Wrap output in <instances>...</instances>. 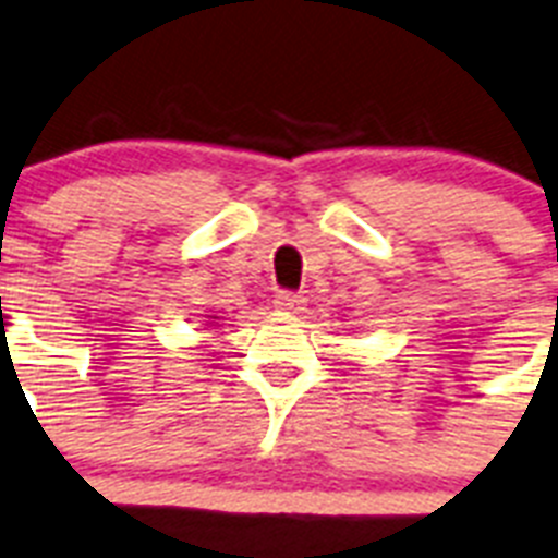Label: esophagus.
<instances>
[{"label":"esophagus","mask_w":558,"mask_h":558,"mask_svg":"<svg viewBox=\"0 0 558 558\" xmlns=\"http://www.w3.org/2000/svg\"><path fill=\"white\" fill-rule=\"evenodd\" d=\"M303 303H306V298L298 292H278L275 294V308L278 312H301Z\"/></svg>","instance_id":"1"}]
</instances>
